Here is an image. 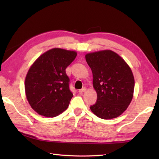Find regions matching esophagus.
<instances>
[{
  "label": "esophagus",
  "instance_id": "obj_1",
  "mask_svg": "<svg viewBox=\"0 0 159 159\" xmlns=\"http://www.w3.org/2000/svg\"><path fill=\"white\" fill-rule=\"evenodd\" d=\"M86 91V88L85 87H84V88H83V89H79V92L80 93H83V92H85Z\"/></svg>",
  "mask_w": 159,
  "mask_h": 159
}]
</instances>
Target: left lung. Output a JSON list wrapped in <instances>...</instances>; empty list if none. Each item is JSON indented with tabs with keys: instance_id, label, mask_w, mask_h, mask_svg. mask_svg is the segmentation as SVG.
Wrapping results in <instances>:
<instances>
[{
	"instance_id": "left-lung-1",
	"label": "left lung",
	"mask_w": 159,
	"mask_h": 159,
	"mask_svg": "<svg viewBox=\"0 0 159 159\" xmlns=\"http://www.w3.org/2000/svg\"><path fill=\"white\" fill-rule=\"evenodd\" d=\"M86 61L93 73L96 102L90 107L100 118L117 117L127 109L133 99L134 80L125 61L112 50L87 54Z\"/></svg>"
}]
</instances>
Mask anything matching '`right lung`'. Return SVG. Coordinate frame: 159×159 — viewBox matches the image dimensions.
Returning a JSON list of instances; mask_svg holds the SVG:
<instances>
[{"instance_id": "1", "label": "right lung", "mask_w": 159, "mask_h": 159, "mask_svg": "<svg viewBox=\"0 0 159 159\" xmlns=\"http://www.w3.org/2000/svg\"><path fill=\"white\" fill-rule=\"evenodd\" d=\"M76 55L74 51L53 48L43 53L30 67L25 92L30 105L38 114L53 117L68 107L73 93L66 69Z\"/></svg>"}]
</instances>
